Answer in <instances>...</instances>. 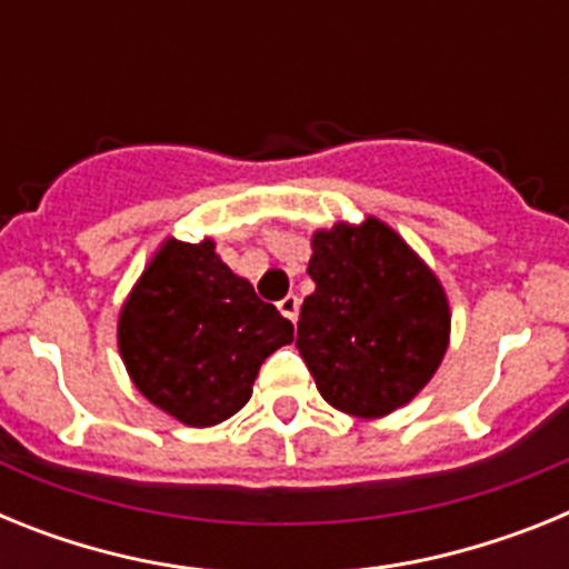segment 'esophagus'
I'll use <instances>...</instances> for the list:
<instances>
[{"mask_svg":"<svg viewBox=\"0 0 569 569\" xmlns=\"http://www.w3.org/2000/svg\"><path fill=\"white\" fill-rule=\"evenodd\" d=\"M279 313L290 321L299 319V296H293V293L284 296V299L279 301Z\"/></svg>","mask_w":569,"mask_h":569,"instance_id":"34e87169","label":"esophagus"}]
</instances>
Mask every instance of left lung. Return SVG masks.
Segmentation results:
<instances>
[{
  "label": "left lung",
  "instance_id": "obj_1",
  "mask_svg": "<svg viewBox=\"0 0 569 569\" xmlns=\"http://www.w3.org/2000/svg\"><path fill=\"white\" fill-rule=\"evenodd\" d=\"M316 290L299 316L301 359L321 399L356 419L410 405L450 345V299L436 270L376 216L310 236Z\"/></svg>",
  "mask_w": 569,
  "mask_h": 569
}]
</instances>
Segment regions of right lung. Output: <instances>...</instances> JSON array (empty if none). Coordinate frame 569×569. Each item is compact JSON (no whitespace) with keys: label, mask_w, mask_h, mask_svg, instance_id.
<instances>
[{"label":"right lung","mask_w":569,"mask_h":569,"mask_svg":"<svg viewBox=\"0 0 569 569\" xmlns=\"http://www.w3.org/2000/svg\"><path fill=\"white\" fill-rule=\"evenodd\" d=\"M293 341L290 325L228 268L216 241L159 244L116 321V345L144 399L188 427H213L253 396L261 361Z\"/></svg>","instance_id":"1"}]
</instances>
